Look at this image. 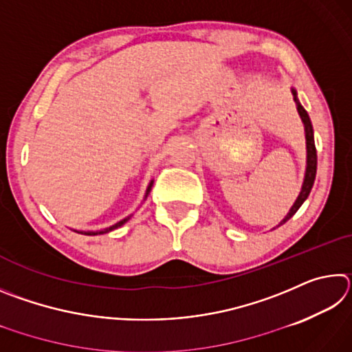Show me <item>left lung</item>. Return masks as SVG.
<instances>
[{"mask_svg":"<svg viewBox=\"0 0 352 352\" xmlns=\"http://www.w3.org/2000/svg\"><path fill=\"white\" fill-rule=\"evenodd\" d=\"M292 94H294V99L296 102V109L298 113H300V116L302 119V122H305V130H306V146H307V168H306V177H305V183H302V188H301V192L298 195L296 201L292 206V210L289 211L287 216L284 217V220L279 225H283L287 222V220L294 216V214L300 210V206L305 204V200L307 199V195L311 194V189L314 186V182H315V175H317V148H315V141H314V129H312V124H311V118H309L307 111L305 110V107L300 104V100L296 98V91L292 90ZM278 225V226H279Z\"/></svg>","mask_w":352,"mask_h":352,"instance_id":"8db88e82","label":"left lung"}]
</instances>
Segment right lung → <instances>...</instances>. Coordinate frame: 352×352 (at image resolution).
<instances>
[{
  "label": "right lung",
  "instance_id": "1",
  "mask_svg": "<svg viewBox=\"0 0 352 352\" xmlns=\"http://www.w3.org/2000/svg\"><path fill=\"white\" fill-rule=\"evenodd\" d=\"M152 184H153V182H151V184H148V188H147V190H146V197H147V195H148V192H151V189H152ZM129 219H130V216H129V217H126V219H122V220H119L118 223L111 225L110 228H107V230H104V231H80V233H82V234H87V236H96V234H104V233H109V231H111V230H116L118 226H121V225L126 223Z\"/></svg>",
  "mask_w": 352,
  "mask_h": 352
}]
</instances>
